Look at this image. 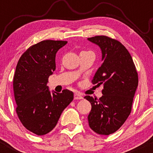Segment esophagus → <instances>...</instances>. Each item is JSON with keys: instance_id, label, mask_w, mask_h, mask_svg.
Wrapping results in <instances>:
<instances>
[{"instance_id": "obj_1", "label": "esophagus", "mask_w": 153, "mask_h": 153, "mask_svg": "<svg viewBox=\"0 0 153 153\" xmlns=\"http://www.w3.org/2000/svg\"><path fill=\"white\" fill-rule=\"evenodd\" d=\"M83 97L82 96V95L78 92H75L74 94V99H82Z\"/></svg>"}]
</instances>
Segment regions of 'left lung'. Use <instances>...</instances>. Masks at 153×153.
<instances>
[{
  "label": "left lung",
  "instance_id": "left-lung-1",
  "mask_svg": "<svg viewBox=\"0 0 153 153\" xmlns=\"http://www.w3.org/2000/svg\"><path fill=\"white\" fill-rule=\"evenodd\" d=\"M88 39L102 52L103 62L91 82L103 85L99 99L84 97L91 103L88 124L97 134L108 135L118 130L130 114L138 74L129 51L118 40L103 35Z\"/></svg>",
  "mask_w": 153,
  "mask_h": 153
}]
</instances>
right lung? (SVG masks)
Wrapping results in <instances>:
<instances>
[{"instance_id":"obj_1","label":"right lung","mask_w":153,"mask_h":153,"mask_svg":"<svg viewBox=\"0 0 153 153\" xmlns=\"http://www.w3.org/2000/svg\"><path fill=\"white\" fill-rule=\"evenodd\" d=\"M67 43L44 40L28 48L17 63L13 81L16 111L24 127L35 134L52 131L73 100L71 91L51 94L47 85L55 71L56 53Z\"/></svg>"}]
</instances>
